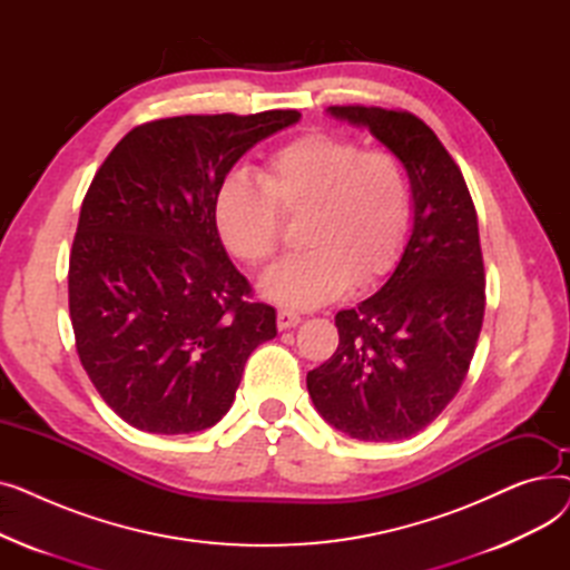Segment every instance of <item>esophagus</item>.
Instances as JSON below:
<instances>
[{
  "label": "esophagus",
  "instance_id": "34e87169",
  "mask_svg": "<svg viewBox=\"0 0 570 570\" xmlns=\"http://www.w3.org/2000/svg\"><path fill=\"white\" fill-rule=\"evenodd\" d=\"M301 321H303L301 314H295V312H288V309L277 312V327H279V331H291V327H295Z\"/></svg>",
  "mask_w": 570,
  "mask_h": 570
}]
</instances>
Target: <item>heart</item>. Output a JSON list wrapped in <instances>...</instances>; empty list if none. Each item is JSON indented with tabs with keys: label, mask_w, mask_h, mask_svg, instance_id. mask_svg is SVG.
<instances>
[{
	"label": "heart",
	"mask_w": 570,
	"mask_h": 570,
	"mask_svg": "<svg viewBox=\"0 0 570 570\" xmlns=\"http://www.w3.org/2000/svg\"><path fill=\"white\" fill-rule=\"evenodd\" d=\"M297 245L261 279L277 305L312 309L351 282L370 286L397 263L411 224V187L402 161L363 149L333 131H309L269 153L258 183L243 173L222 179L215 224L226 249L265 267L282 245V219H301Z\"/></svg>",
	"instance_id": "b5f03b06"
}]
</instances>
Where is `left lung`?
Instances as JSON below:
<instances>
[{
	"instance_id": "8db88e82",
	"label": "left lung",
	"mask_w": 570,
	"mask_h": 570,
	"mask_svg": "<svg viewBox=\"0 0 570 570\" xmlns=\"http://www.w3.org/2000/svg\"><path fill=\"white\" fill-rule=\"evenodd\" d=\"M327 112L370 129L404 164L413 228L391 279L337 312L340 346L307 374V391L351 439L400 441L425 430L469 372L485 314L478 217L462 170L423 119L376 106Z\"/></svg>"
}]
</instances>
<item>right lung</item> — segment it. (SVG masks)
<instances>
[{
    "mask_svg": "<svg viewBox=\"0 0 570 570\" xmlns=\"http://www.w3.org/2000/svg\"><path fill=\"white\" fill-rule=\"evenodd\" d=\"M297 110L183 115L131 129L89 185L69 258L80 363L136 430L191 434L228 413L277 314L252 303L215 224L222 179Z\"/></svg>",
    "mask_w": 570,
    "mask_h": 570,
    "instance_id": "obj_1",
    "label": "right lung"
}]
</instances>
